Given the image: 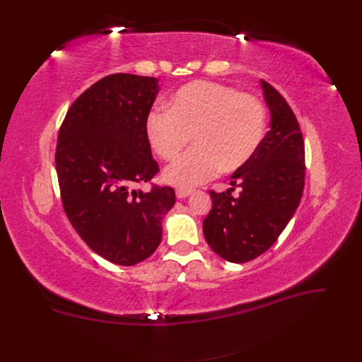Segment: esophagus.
I'll return each mask as SVG.
<instances>
[{"label": "esophagus", "instance_id": "1", "mask_svg": "<svg viewBox=\"0 0 362 362\" xmlns=\"http://www.w3.org/2000/svg\"><path fill=\"white\" fill-rule=\"evenodd\" d=\"M193 193H194V190H192V189H177V198L178 199L189 198V196Z\"/></svg>", "mask_w": 362, "mask_h": 362}]
</instances>
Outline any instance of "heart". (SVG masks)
<instances>
[{
    "mask_svg": "<svg viewBox=\"0 0 362 362\" xmlns=\"http://www.w3.org/2000/svg\"><path fill=\"white\" fill-rule=\"evenodd\" d=\"M264 131L266 110L258 98L211 81L182 86L172 96L169 110H156L146 119L149 145L166 161L178 158L193 137L194 148L164 170V180L180 189L245 166Z\"/></svg>",
    "mask_w": 362,
    "mask_h": 362,
    "instance_id": "obj_1",
    "label": "heart"
}]
</instances>
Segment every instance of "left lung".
I'll return each mask as SVG.
<instances>
[{"label":"left lung","instance_id":"1","mask_svg":"<svg viewBox=\"0 0 362 362\" xmlns=\"http://www.w3.org/2000/svg\"><path fill=\"white\" fill-rule=\"evenodd\" d=\"M270 129L255 156L231 175V189L210 192L213 208L202 223L206 243L229 262H247L276 242L299 206L305 184L303 137L293 110L261 80ZM234 187L240 194L234 199Z\"/></svg>","mask_w":362,"mask_h":362}]
</instances>
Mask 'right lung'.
Returning a JSON list of instances; mask_svg holds the SVG:
<instances>
[{
    "label": "right lung",
    "instance_id": "right-lung-1",
    "mask_svg": "<svg viewBox=\"0 0 362 362\" xmlns=\"http://www.w3.org/2000/svg\"><path fill=\"white\" fill-rule=\"evenodd\" d=\"M158 90L154 76L107 75L76 98L59 131L64 213L87 246L119 266L154 254L175 205L172 187L136 189L160 170L146 136Z\"/></svg>",
    "mask_w": 362,
    "mask_h": 362
}]
</instances>
